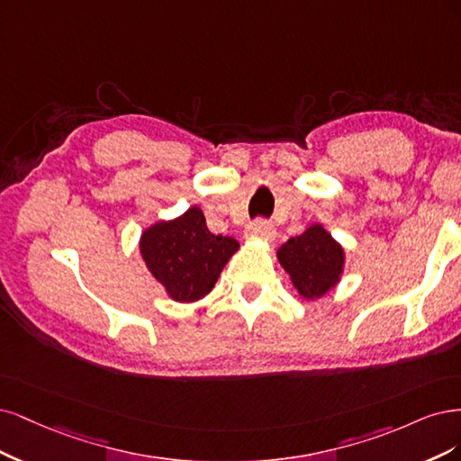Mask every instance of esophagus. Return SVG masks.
Wrapping results in <instances>:
<instances>
[{"mask_svg": "<svg viewBox=\"0 0 461 461\" xmlns=\"http://www.w3.org/2000/svg\"><path fill=\"white\" fill-rule=\"evenodd\" d=\"M247 233L262 237V240H274L276 228H274L272 221H268V220H255L247 226Z\"/></svg>", "mask_w": 461, "mask_h": 461, "instance_id": "obj_1", "label": "esophagus"}]
</instances>
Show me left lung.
Segmentation results:
<instances>
[{"label": "left lung", "mask_w": 461, "mask_h": 461, "mask_svg": "<svg viewBox=\"0 0 461 461\" xmlns=\"http://www.w3.org/2000/svg\"><path fill=\"white\" fill-rule=\"evenodd\" d=\"M277 258L304 299L328 293L343 272L345 255L340 245L321 226H312L277 250Z\"/></svg>", "instance_id": "1"}]
</instances>
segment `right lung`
<instances>
[{"instance_id": "obj_1", "label": "right lung", "mask_w": 461, "mask_h": 461, "mask_svg": "<svg viewBox=\"0 0 461 461\" xmlns=\"http://www.w3.org/2000/svg\"><path fill=\"white\" fill-rule=\"evenodd\" d=\"M237 249L233 237L209 231L199 206L145 230L140 243L147 268L180 303L199 301L209 293Z\"/></svg>"}]
</instances>
